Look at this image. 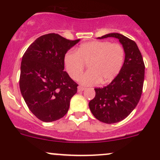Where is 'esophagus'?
<instances>
[{
    "label": "esophagus",
    "mask_w": 160,
    "mask_h": 160,
    "mask_svg": "<svg viewBox=\"0 0 160 160\" xmlns=\"http://www.w3.org/2000/svg\"><path fill=\"white\" fill-rule=\"evenodd\" d=\"M86 88L83 87V86H78V92H82L83 90H85Z\"/></svg>",
    "instance_id": "obj_1"
}]
</instances>
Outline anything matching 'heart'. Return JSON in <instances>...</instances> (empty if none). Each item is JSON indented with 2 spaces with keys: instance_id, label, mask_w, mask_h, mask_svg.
Returning <instances> with one entry per match:
<instances>
[{
  "instance_id": "1",
  "label": "heart",
  "mask_w": 160,
  "mask_h": 160,
  "mask_svg": "<svg viewBox=\"0 0 160 160\" xmlns=\"http://www.w3.org/2000/svg\"><path fill=\"white\" fill-rule=\"evenodd\" d=\"M125 51L120 43L108 41H91L80 45L76 52H68L64 56V65L69 76L78 80L88 64L89 71L79 81L82 85L92 86L108 82L119 74L123 65Z\"/></svg>"
}]
</instances>
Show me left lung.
Wrapping results in <instances>:
<instances>
[{
	"mask_svg": "<svg viewBox=\"0 0 160 160\" xmlns=\"http://www.w3.org/2000/svg\"><path fill=\"white\" fill-rule=\"evenodd\" d=\"M117 38L125 51L123 65L118 75L103 88H95V96L89 103L93 116L101 122L112 124L124 120L140 100L144 80L145 66L135 41L118 33L98 38Z\"/></svg>",
	"mask_w": 160,
	"mask_h": 160,
	"instance_id": "left-lung-1",
	"label": "left lung"
}]
</instances>
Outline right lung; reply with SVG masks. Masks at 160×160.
<instances>
[{
	"label": "right lung",
	"instance_id": "add662e5",
	"mask_svg": "<svg viewBox=\"0 0 160 160\" xmlns=\"http://www.w3.org/2000/svg\"><path fill=\"white\" fill-rule=\"evenodd\" d=\"M79 41L52 33L38 38L24 53L20 91L29 110L41 121L59 120L68 111L78 85L64 71V56Z\"/></svg>",
	"mask_w": 160,
	"mask_h": 160
}]
</instances>
